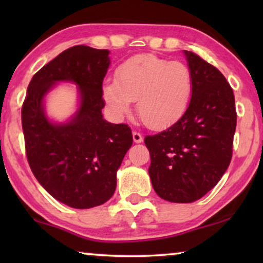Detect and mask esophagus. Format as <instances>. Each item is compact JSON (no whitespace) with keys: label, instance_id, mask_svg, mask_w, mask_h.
<instances>
[{"label":"esophagus","instance_id":"esophagus-1","mask_svg":"<svg viewBox=\"0 0 263 263\" xmlns=\"http://www.w3.org/2000/svg\"><path fill=\"white\" fill-rule=\"evenodd\" d=\"M133 140H134V142L140 143L143 141V136L139 132H133Z\"/></svg>","mask_w":263,"mask_h":263}]
</instances>
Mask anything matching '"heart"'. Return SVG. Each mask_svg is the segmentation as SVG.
Segmentation results:
<instances>
[{"label": "heart", "mask_w": 263, "mask_h": 263, "mask_svg": "<svg viewBox=\"0 0 263 263\" xmlns=\"http://www.w3.org/2000/svg\"><path fill=\"white\" fill-rule=\"evenodd\" d=\"M194 88L185 63L152 53L132 57L116 70V80H106L104 99L114 116L130 114L138 100V114L147 127L163 129L174 124L188 109Z\"/></svg>", "instance_id": "1"}]
</instances>
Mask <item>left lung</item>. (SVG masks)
I'll list each match as a JSON object with an SVG mask.
<instances>
[{"label": "left lung", "mask_w": 263, "mask_h": 263, "mask_svg": "<svg viewBox=\"0 0 263 263\" xmlns=\"http://www.w3.org/2000/svg\"><path fill=\"white\" fill-rule=\"evenodd\" d=\"M184 55L194 80L188 109L166 130L145 138L154 192L176 203L201 199L220 181L237 123L235 96L224 75L196 53Z\"/></svg>", "instance_id": "1"}]
</instances>
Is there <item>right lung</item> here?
<instances>
[{
    "instance_id": "right-lung-1",
    "label": "right lung",
    "mask_w": 263,
    "mask_h": 263,
    "mask_svg": "<svg viewBox=\"0 0 263 263\" xmlns=\"http://www.w3.org/2000/svg\"><path fill=\"white\" fill-rule=\"evenodd\" d=\"M109 50L77 45L61 52L33 75L21 109L28 164L41 185L57 201L86 210L114 195L117 170L130 148L127 124L103 118V80ZM59 82L78 86L79 106L69 120H48L44 99Z\"/></svg>"
}]
</instances>
